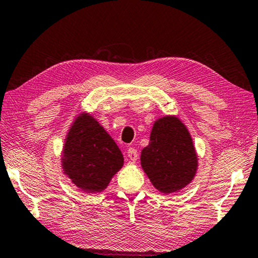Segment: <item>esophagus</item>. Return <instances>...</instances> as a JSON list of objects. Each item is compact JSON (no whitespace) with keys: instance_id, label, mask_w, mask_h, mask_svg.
I'll return each mask as SVG.
<instances>
[{"instance_id":"esophagus-1","label":"esophagus","mask_w":258,"mask_h":258,"mask_svg":"<svg viewBox=\"0 0 258 258\" xmlns=\"http://www.w3.org/2000/svg\"><path fill=\"white\" fill-rule=\"evenodd\" d=\"M127 156H128V158L131 159V161L136 162L137 159H138V157H139L137 149H134V148H132V147H130V148L127 149Z\"/></svg>"}]
</instances>
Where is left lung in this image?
<instances>
[{
    "label": "left lung",
    "mask_w": 258,
    "mask_h": 258,
    "mask_svg": "<svg viewBox=\"0 0 258 258\" xmlns=\"http://www.w3.org/2000/svg\"><path fill=\"white\" fill-rule=\"evenodd\" d=\"M141 165L155 188L164 194L193 180L198 157L189 132L178 118L166 116L155 121L149 145L141 151Z\"/></svg>",
    "instance_id": "left-lung-1"
}]
</instances>
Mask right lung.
Masks as SVG:
<instances>
[{"label":"right lung","mask_w":258,"mask_h":258,"mask_svg":"<svg viewBox=\"0 0 258 258\" xmlns=\"http://www.w3.org/2000/svg\"><path fill=\"white\" fill-rule=\"evenodd\" d=\"M62 162L64 173L77 187L96 193L103 190L121 169L124 157L99 122L81 113L65 140Z\"/></svg>","instance_id":"add662e5"}]
</instances>
